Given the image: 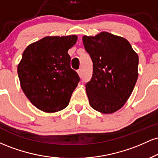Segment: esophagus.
I'll use <instances>...</instances> for the list:
<instances>
[{
    "label": "esophagus",
    "instance_id": "34e87169",
    "mask_svg": "<svg viewBox=\"0 0 158 158\" xmlns=\"http://www.w3.org/2000/svg\"><path fill=\"white\" fill-rule=\"evenodd\" d=\"M77 73H78V74H79V77H80L81 78L82 77V70H81V69H79V70H78Z\"/></svg>",
    "mask_w": 158,
    "mask_h": 158
}]
</instances>
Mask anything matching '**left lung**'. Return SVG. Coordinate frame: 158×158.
<instances>
[{"instance_id":"8db88e82","label":"left lung","mask_w":158,"mask_h":158,"mask_svg":"<svg viewBox=\"0 0 158 158\" xmlns=\"http://www.w3.org/2000/svg\"><path fill=\"white\" fill-rule=\"evenodd\" d=\"M85 49L93 61V75L86 87L90 106L112 114L124 106L138 77V55L124 38L107 32L84 35Z\"/></svg>"}]
</instances>
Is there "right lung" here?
I'll return each instance as SVG.
<instances>
[{"label":"right lung","instance_id":"right-lung-1","mask_svg":"<svg viewBox=\"0 0 158 158\" xmlns=\"http://www.w3.org/2000/svg\"><path fill=\"white\" fill-rule=\"evenodd\" d=\"M75 35L47 36L29 45L18 65L21 89L36 108L53 113L68 106L79 79L68 53Z\"/></svg>","mask_w":158,"mask_h":158}]
</instances>
